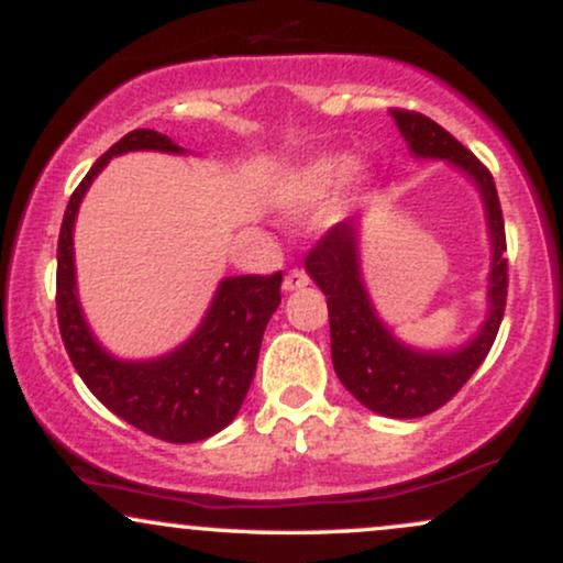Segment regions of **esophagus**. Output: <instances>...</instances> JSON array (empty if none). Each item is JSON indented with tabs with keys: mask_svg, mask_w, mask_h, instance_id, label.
I'll use <instances>...</instances> for the list:
<instances>
[{
	"mask_svg": "<svg viewBox=\"0 0 563 563\" xmlns=\"http://www.w3.org/2000/svg\"><path fill=\"white\" fill-rule=\"evenodd\" d=\"M307 286H309V277L307 273H301V269H290L286 280H283V290H286V294H290V290H301Z\"/></svg>",
	"mask_w": 563,
	"mask_h": 563,
	"instance_id": "34e87169",
	"label": "esophagus"
}]
</instances>
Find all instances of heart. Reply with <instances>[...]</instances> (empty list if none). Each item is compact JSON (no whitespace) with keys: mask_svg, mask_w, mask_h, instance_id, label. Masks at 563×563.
I'll list each match as a JSON object with an SVG mask.
<instances>
[{"mask_svg":"<svg viewBox=\"0 0 563 563\" xmlns=\"http://www.w3.org/2000/svg\"><path fill=\"white\" fill-rule=\"evenodd\" d=\"M373 179L376 177H373L371 166L354 161L349 153H320L283 174L275 190V206L294 217L307 214L325 203L335 189L325 206V214L328 219H341L371 192Z\"/></svg>","mask_w":563,"mask_h":563,"instance_id":"obj_1","label":"heart"}]
</instances>
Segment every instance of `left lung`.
<instances>
[{
  "label": "left lung",
  "mask_w": 563,
  "mask_h": 563,
  "mask_svg": "<svg viewBox=\"0 0 563 563\" xmlns=\"http://www.w3.org/2000/svg\"><path fill=\"white\" fill-rule=\"evenodd\" d=\"M394 124L418 161H444L479 192L489 238L487 314L468 341L448 349H421L399 339L378 314L363 273V217L335 224L309 251L303 269L328 296L331 357L335 376L367 410L386 418H421L457 394L484 363L500 328L508 290L506 228L497 190L474 153L421 113L391 111Z\"/></svg>",
  "instance_id": "obj_1"
}]
</instances>
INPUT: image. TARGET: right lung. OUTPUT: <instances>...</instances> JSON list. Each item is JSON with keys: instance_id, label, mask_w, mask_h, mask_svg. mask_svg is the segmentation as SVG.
I'll return each instance as SVG.
<instances>
[{"instance_id": "right-lung-1", "label": "right lung", "mask_w": 563, "mask_h": 563, "mask_svg": "<svg viewBox=\"0 0 563 563\" xmlns=\"http://www.w3.org/2000/svg\"><path fill=\"white\" fill-rule=\"evenodd\" d=\"M137 151L187 156L166 134L134 129L89 169L68 200L57 241V322L76 373L108 410L164 442H200L230 426L241 410L256 373L264 328L280 303L283 273L222 277L196 331L161 357L124 360L108 352L84 318L74 230L97 174L111 158Z\"/></svg>"}]
</instances>
